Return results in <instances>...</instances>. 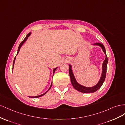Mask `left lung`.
<instances>
[{
    "instance_id": "8db88e82",
    "label": "left lung",
    "mask_w": 125,
    "mask_h": 125,
    "mask_svg": "<svg viewBox=\"0 0 125 125\" xmlns=\"http://www.w3.org/2000/svg\"><path fill=\"white\" fill-rule=\"evenodd\" d=\"M94 44L100 46V47L102 48L103 51H104V52L105 53V54H106L105 48L104 47V46L103 45L102 43H95ZM107 63H108V58H107V55H106L105 60H104V61L103 64V72H102L101 77L100 78V80L99 81L98 83L96 84L95 86L92 87H86L77 83L73 74L72 66H71L70 65H69V75L71 78V82L72 83V85H73V87L76 90L82 93H94V92H95L96 91H97L98 89L100 88V87L102 86V85L105 81L106 75L107 64Z\"/></svg>"
}]
</instances>
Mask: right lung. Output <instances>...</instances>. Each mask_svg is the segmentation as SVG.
Masks as SVG:
<instances>
[{
    "label": "right lung",
    "mask_w": 125,
    "mask_h": 125,
    "mask_svg": "<svg viewBox=\"0 0 125 125\" xmlns=\"http://www.w3.org/2000/svg\"><path fill=\"white\" fill-rule=\"evenodd\" d=\"M30 34H31V33H28L27 35H26V38H25L24 39V40L21 42V43H20V45H19V47H18V52H17V54H18V52H19V50H20V48L21 47V46L22 45V44H23V43L26 41L27 40V39H28V37H29L30 36ZM15 59H16V57L15 58V59H14V60H13V66H14V63H15ZM13 69V68H12ZM57 69V67H56V68H55L54 70H53V75H54V72H55V71L56 70V69ZM52 84H51V86H50V88H49V89L48 90V91L50 90V89L51 88V86H52ZM48 91H47L45 93H44V94H41V95H39V96H29V97H31V98H38V97H41V96H42L43 95H44V94H45L46 93H47V92H48Z\"/></svg>",
    "instance_id": "1"
}]
</instances>
